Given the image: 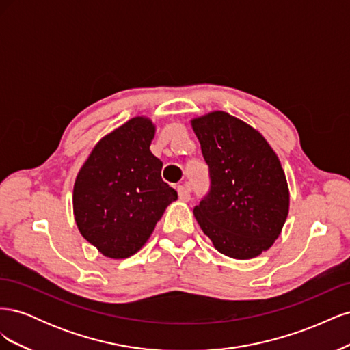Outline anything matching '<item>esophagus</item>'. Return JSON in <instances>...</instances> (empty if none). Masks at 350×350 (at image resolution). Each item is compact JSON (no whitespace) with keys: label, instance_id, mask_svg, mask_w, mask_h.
<instances>
[{"label":"esophagus","instance_id":"1","mask_svg":"<svg viewBox=\"0 0 350 350\" xmlns=\"http://www.w3.org/2000/svg\"><path fill=\"white\" fill-rule=\"evenodd\" d=\"M176 191H178L179 200L189 201V198H191V194H189V189H188L185 185H179V187L176 188Z\"/></svg>","mask_w":350,"mask_h":350}]
</instances>
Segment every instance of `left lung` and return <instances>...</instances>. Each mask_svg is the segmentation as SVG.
<instances>
[{
  "label": "left lung",
  "mask_w": 350,
  "mask_h": 350,
  "mask_svg": "<svg viewBox=\"0 0 350 350\" xmlns=\"http://www.w3.org/2000/svg\"><path fill=\"white\" fill-rule=\"evenodd\" d=\"M191 125L210 176L208 193L194 207L200 228L228 257L260 256L280 235L289 211L279 157L257 130L224 111Z\"/></svg>",
  "instance_id": "8db88e82"
}]
</instances>
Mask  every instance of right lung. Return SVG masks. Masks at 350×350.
Listing matches in <instances>:
<instances>
[{
    "label": "right lung",
    "instance_id": "right-lung-1",
    "mask_svg": "<svg viewBox=\"0 0 350 350\" xmlns=\"http://www.w3.org/2000/svg\"><path fill=\"white\" fill-rule=\"evenodd\" d=\"M154 125L135 116L94 146L76 178L72 208L80 234L109 258H126L150 238L178 198L150 152Z\"/></svg>",
    "mask_w": 350,
    "mask_h": 350
}]
</instances>
